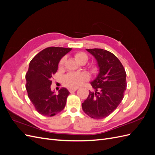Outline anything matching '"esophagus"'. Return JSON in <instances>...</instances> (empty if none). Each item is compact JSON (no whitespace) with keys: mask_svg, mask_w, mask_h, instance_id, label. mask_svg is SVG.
I'll list each match as a JSON object with an SVG mask.
<instances>
[{"mask_svg":"<svg viewBox=\"0 0 155 155\" xmlns=\"http://www.w3.org/2000/svg\"><path fill=\"white\" fill-rule=\"evenodd\" d=\"M77 89H78V88H69L68 91H69L70 92H73L76 91Z\"/></svg>","mask_w":155,"mask_h":155,"instance_id":"1","label":"esophagus"}]
</instances>
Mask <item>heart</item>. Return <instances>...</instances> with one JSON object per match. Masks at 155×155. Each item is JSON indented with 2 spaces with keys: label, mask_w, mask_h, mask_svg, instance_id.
Instances as JSON below:
<instances>
[{
  "label": "heart",
  "mask_w": 155,
  "mask_h": 155,
  "mask_svg": "<svg viewBox=\"0 0 155 155\" xmlns=\"http://www.w3.org/2000/svg\"><path fill=\"white\" fill-rule=\"evenodd\" d=\"M74 58L78 62L81 63H86L88 61V55L84 52L80 51L77 52L74 54ZM64 62V58L61 59L59 66L61 67ZM96 66H92V70L93 72H96L97 70ZM89 79L88 74L86 72H70L67 74L63 79V83L64 86L69 88H78L81 86L83 84L87 81Z\"/></svg>",
  "instance_id": "1"
}]
</instances>
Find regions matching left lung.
Wrapping results in <instances>:
<instances>
[{"label":"left lung","instance_id":"obj_1","mask_svg":"<svg viewBox=\"0 0 155 155\" xmlns=\"http://www.w3.org/2000/svg\"><path fill=\"white\" fill-rule=\"evenodd\" d=\"M86 50L96 59L99 74L91 83L95 92H89L82 109L91 118L100 120L109 116L122 101L127 88L126 72L120 60L110 51Z\"/></svg>","mask_w":155,"mask_h":155}]
</instances>
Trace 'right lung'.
<instances>
[{"instance_id": "obj_1", "label": "right lung", "mask_w": 155, "mask_h": 155, "mask_svg": "<svg viewBox=\"0 0 155 155\" xmlns=\"http://www.w3.org/2000/svg\"><path fill=\"white\" fill-rule=\"evenodd\" d=\"M72 48L48 47L31 59L26 74V88L29 99L36 110L45 116H53L65 107L70 92L61 88L58 94L51 91V78L58 70V64Z\"/></svg>"}]
</instances>
